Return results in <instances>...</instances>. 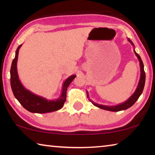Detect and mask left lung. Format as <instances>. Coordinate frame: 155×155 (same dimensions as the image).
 <instances>
[{
	"mask_svg": "<svg viewBox=\"0 0 155 155\" xmlns=\"http://www.w3.org/2000/svg\"><path fill=\"white\" fill-rule=\"evenodd\" d=\"M128 41H130V43L132 44V45L134 46V44L132 42L130 39H128ZM134 52L135 54V55L137 56V57L139 59V61H140V70H141V75H140V81H139L137 87L136 89V90L132 96H131L129 98H128L127 101H125L124 103H123L122 104H119L115 106H106V105H102V104H96L95 103H94L93 101H91L90 99H89L90 101L94 105H95L96 107H98V108H101L102 109H104L107 110V111H122V110H125L127 109L130 107L131 106H133V104H135L136 101H137V99L139 98V97L140 96V95L142 94V91L143 90L144 88V85H145V81H146V74L145 72H144V69H143V64L142 61H141V59L140 56L135 52L134 50ZM88 93L87 92V96L89 98L88 96Z\"/></svg>",
	"mask_w": 155,
	"mask_h": 155,
	"instance_id": "8db88e82",
	"label": "left lung"
}]
</instances>
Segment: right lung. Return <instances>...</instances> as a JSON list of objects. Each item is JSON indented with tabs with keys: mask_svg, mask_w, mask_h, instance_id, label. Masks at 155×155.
I'll return each instance as SVG.
<instances>
[{
	"mask_svg": "<svg viewBox=\"0 0 155 155\" xmlns=\"http://www.w3.org/2000/svg\"><path fill=\"white\" fill-rule=\"evenodd\" d=\"M22 44L18 47L15 51V56L12 64L10 70V82L11 87L15 98H16L22 107L27 111L37 114H45L55 111L61 109L66 100L67 88L72 81L74 79L76 75H72L68 77L63 84L62 92L58 99L47 100L43 97L36 95L27 90L22 85L17 71V61L18 57V51Z\"/></svg>",
	"mask_w": 155,
	"mask_h": 155,
	"instance_id": "right-lung-1",
	"label": "right lung"
}]
</instances>
